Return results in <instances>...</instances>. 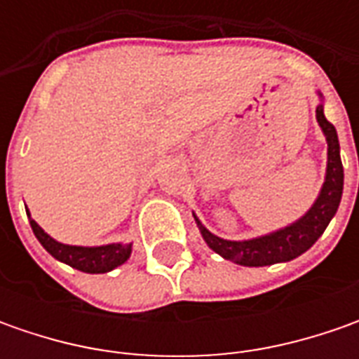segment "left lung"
I'll return each instance as SVG.
<instances>
[{"instance_id":"8db88e82","label":"left lung","mask_w":359,"mask_h":359,"mask_svg":"<svg viewBox=\"0 0 359 359\" xmlns=\"http://www.w3.org/2000/svg\"><path fill=\"white\" fill-rule=\"evenodd\" d=\"M318 97H320V104L316 107V119L324 131L325 144H327L325 177L318 198L311 203L310 210L294 224L276 229V231H269L266 236L250 238V240H224V238L212 233L201 224L200 217L194 214L203 241L224 259H229V262H233L238 266H245V268H262V266H271V264L292 262L297 255L308 252L311 245L320 240L327 224L338 212L341 191H344V165H341V158H339L338 131L325 119L324 97L320 91H318Z\"/></svg>"}]
</instances>
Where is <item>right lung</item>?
<instances>
[{
	"instance_id": "right-lung-1",
	"label": "right lung",
	"mask_w": 359,
	"mask_h": 359,
	"mask_svg": "<svg viewBox=\"0 0 359 359\" xmlns=\"http://www.w3.org/2000/svg\"><path fill=\"white\" fill-rule=\"evenodd\" d=\"M29 226L34 229L35 238L39 243L46 248V252L51 254L55 259H60L62 264H67L74 269L86 271V273H107L111 269H116L121 264H126L131 255V243H105V245H69L62 241L53 240L48 231L39 228V224L35 222L29 210Z\"/></svg>"
}]
</instances>
